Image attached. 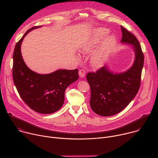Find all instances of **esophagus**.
<instances>
[{
    "label": "esophagus",
    "instance_id": "1",
    "mask_svg": "<svg viewBox=\"0 0 158 158\" xmlns=\"http://www.w3.org/2000/svg\"><path fill=\"white\" fill-rule=\"evenodd\" d=\"M79 75L81 77H84L85 75V71L84 69H80L79 71Z\"/></svg>",
    "mask_w": 158,
    "mask_h": 158
}]
</instances>
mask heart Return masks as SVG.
<instances>
[{"mask_svg": "<svg viewBox=\"0 0 158 158\" xmlns=\"http://www.w3.org/2000/svg\"><path fill=\"white\" fill-rule=\"evenodd\" d=\"M109 33V31L104 28L98 29L94 34L93 37L84 43L80 48V51L82 54H87L92 52L101 40ZM116 39L114 35H111L107 37L102 46L97 49L90 57V63L94 68H99L101 67L111 52L113 50Z\"/></svg>", "mask_w": 158, "mask_h": 158, "instance_id": "obj_1", "label": "heart"}]
</instances>
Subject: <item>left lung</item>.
Instances as JSON below:
<instances>
[{
    "mask_svg": "<svg viewBox=\"0 0 158 158\" xmlns=\"http://www.w3.org/2000/svg\"><path fill=\"white\" fill-rule=\"evenodd\" d=\"M121 28V42L132 45L135 53L132 67L124 73L114 74L104 65L86 76L91 87L90 106L102 116H113L123 110L136 96L141 84L144 54L140 44L133 34L123 26Z\"/></svg>",
    "mask_w": 158,
    "mask_h": 158,
    "instance_id": "left-lung-1",
    "label": "left lung"
}]
</instances>
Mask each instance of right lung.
Returning <instances> with one entry per match:
<instances>
[{
    "label": "right lung",
    "instance_id": "1",
    "mask_svg": "<svg viewBox=\"0 0 158 158\" xmlns=\"http://www.w3.org/2000/svg\"><path fill=\"white\" fill-rule=\"evenodd\" d=\"M40 27L29 29L15 44L12 77L20 98L31 109L39 113L51 114L62 106L66 88L79 78L78 69H59L51 74H40L26 65L21 55L22 42L28 32Z\"/></svg>",
    "mask_w": 158,
    "mask_h": 158
}]
</instances>
